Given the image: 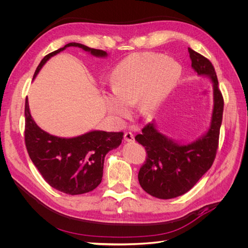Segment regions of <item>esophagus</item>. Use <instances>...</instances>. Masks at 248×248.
<instances>
[{
  "instance_id": "34e87169",
  "label": "esophagus",
  "mask_w": 248,
  "mask_h": 248,
  "mask_svg": "<svg viewBox=\"0 0 248 248\" xmlns=\"http://www.w3.org/2000/svg\"><path fill=\"white\" fill-rule=\"evenodd\" d=\"M124 140H125V141H127V142H132V141L134 140L133 134H132L131 132H126V133L124 134Z\"/></svg>"
}]
</instances>
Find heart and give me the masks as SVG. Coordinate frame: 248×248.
Listing matches in <instances>:
<instances>
[{
	"label": "heart",
	"mask_w": 248,
	"mask_h": 248,
	"mask_svg": "<svg viewBox=\"0 0 248 248\" xmlns=\"http://www.w3.org/2000/svg\"><path fill=\"white\" fill-rule=\"evenodd\" d=\"M182 67L175 59L155 52L132 54L120 62L110 74L112 92L103 96L110 115L126 119L138 103L140 115L151 114L174 90Z\"/></svg>",
	"instance_id": "heart-1"
}]
</instances>
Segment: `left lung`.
I'll list each match as a JSON object with an SVG mask.
<instances>
[{"label":"left lung","mask_w":248,"mask_h":248,"mask_svg":"<svg viewBox=\"0 0 248 248\" xmlns=\"http://www.w3.org/2000/svg\"><path fill=\"white\" fill-rule=\"evenodd\" d=\"M188 52L194 72L212 82L213 108L207 130L198 139L186 142L166 136L152 121L136 137L148 154L139 172V182L147 193L162 200L177 198L190 190L211 168L218 146L223 98L216 72L208 59L190 47Z\"/></svg>","instance_id":"8db88e82"}]
</instances>
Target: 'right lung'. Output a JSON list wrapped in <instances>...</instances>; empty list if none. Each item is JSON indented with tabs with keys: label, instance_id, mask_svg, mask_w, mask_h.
Returning <instances> with one entry per match:
<instances>
[{
	"label": "right lung",
	"instance_id": "add662e5",
	"mask_svg": "<svg viewBox=\"0 0 248 248\" xmlns=\"http://www.w3.org/2000/svg\"><path fill=\"white\" fill-rule=\"evenodd\" d=\"M79 47L96 58H107L101 49L70 42L50 52L37 67L33 79L48 60L67 47ZM25 140L30 158L44 180L59 191L76 196L92 191L102 180L104 157L121 145L123 132L91 130L73 138H60L44 131L31 116L26 98Z\"/></svg>",
	"mask_w": 248,
	"mask_h": 248
}]
</instances>
